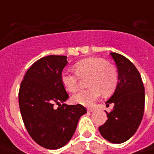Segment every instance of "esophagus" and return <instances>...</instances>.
<instances>
[{"label":"esophagus","instance_id":"1","mask_svg":"<svg viewBox=\"0 0 154 154\" xmlns=\"http://www.w3.org/2000/svg\"><path fill=\"white\" fill-rule=\"evenodd\" d=\"M87 111L88 112H94L95 109H93V108H87Z\"/></svg>","mask_w":154,"mask_h":154}]
</instances>
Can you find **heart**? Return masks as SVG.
<instances>
[{"mask_svg": "<svg viewBox=\"0 0 154 154\" xmlns=\"http://www.w3.org/2000/svg\"><path fill=\"white\" fill-rule=\"evenodd\" d=\"M75 72L64 70L61 74V82L66 90L74 92L78 89L81 78L89 77L87 85L90 88L79 91L73 95L75 103L91 106L100 97L101 91L108 95L116 90L119 82L116 68L100 57H89L77 62L74 65Z\"/></svg>", "mask_w": 154, "mask_h": 154, "instance_id": "heart-1", "label": "heart"}]
</instances>
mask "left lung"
Returning a JSON list of instances; mask_svg holds the SVG:
<instances>
[{
  "mask_svg": "<svg viewBox=\"0 0 154 154\" xmlns=\"http://www.w3.org/2000/svg\"><path fill=\"white\" fill-rule=\"evenodd\" d=\"M118 69L119 82L106 106H115L99 131L110 143H121L130 139L139 128L143 116L145 94L142 78L132 62L117 53H110Z\"/></svg>",
  "mask_w": 154,
  "mask_h": 154,
  "instance_id": "obj_1",
  "label": "left lung"
}]
</instances>
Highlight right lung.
Wrapping results in <instances>:
<instances>
[{
	"label": "right lung",
	"mask_w": 154,
	"mask_h": 154,
	"mask_svg": "<svg viewBox=\"0 0 154 154\" xmlns=\"http://www.w3.org/2000/svg\"><path fill=\"white\" fill-rule=\"evenodd\" d=\"M66 56L38 59L26 72L19 90V104L25 128L38 145L48 149L63 147L73 135L80 117L87 113L80 104L66 105L69 98L61 82ZM54 104H58L56 109Z\"/></svg>",
	"instance_id": "right-lung-1"
}]
</instances>
